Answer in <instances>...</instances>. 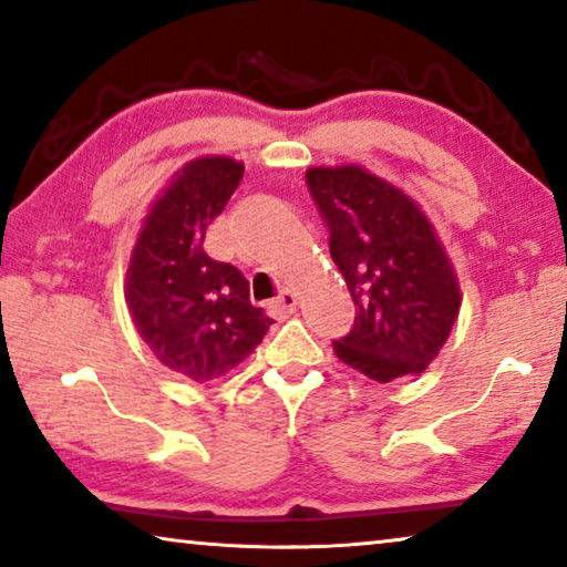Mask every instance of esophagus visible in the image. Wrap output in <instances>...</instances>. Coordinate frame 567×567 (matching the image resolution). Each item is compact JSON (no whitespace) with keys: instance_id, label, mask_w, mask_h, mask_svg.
I'll list each match as a JSON object with an SVG mask.
<instances>
[{"instance_id":"obj_1","label":"esophagus","mask_w":567,"mask_h":567,"mask_svg":"<svg viewBox=\"0 0 567 567\" xmlns=\"http://www.w3.org/2000/svg\"><path fill=\"white\" fill-rule=\"evenodd\" d=\"M295 310H297V295L292 290H282L272 300V312L277 318H290Z\"/></svg>"}]
</instances>
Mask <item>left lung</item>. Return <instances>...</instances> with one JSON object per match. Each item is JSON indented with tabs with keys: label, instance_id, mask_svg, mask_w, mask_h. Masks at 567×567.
Returning a JSON list of instances; mask_svg holds the SVG:
<instances>
[{
	"label": "left lung",
	"instance_id": "1",
	"mask_svg": "<svg viewBox=\"0 0 567 567\" xmlns=\"http://www.w3.org/2000/svg\"><path fill=\"white\" fill-rule=\"evenodd\" d=\"M305 177L354 302V324L332 342L334 354L378 382L420 375L463 302L433 223L415 199L360 165L310 167Z\"/></svg>",
	"mask_w": 567,
	"mask_h": 567
}]
</instances>
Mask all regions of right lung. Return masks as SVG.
Here are the masks:
<instances>
[{"instance_id":"right-lung-1","label":"right lung","mask_w":567,"mask_h":567,"mask_svg":"<svg viewBox=\"0 0 567 567\" xmlns=\"http://www.w3.org/2000/svg\"><path fill=\"white\" fill-rule=\"evenodd\" d=\"M243 175L233 157L187 162L150 205L130 255L124 300L134 328L167 370L195 382L235 370L272 324L249 302L243 272L205 252L207 227Z\"/></svg>"}]
</instances>
